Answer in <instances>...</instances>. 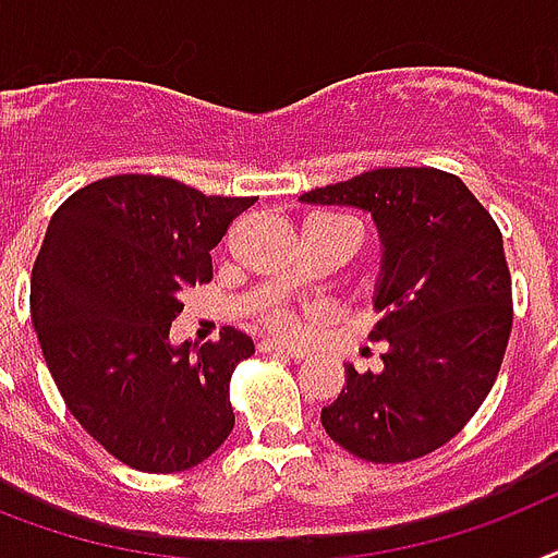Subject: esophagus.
<instances>
[{
    "label": "esophagus",
    "mask_w": 558,
    "mask_h": 558,
    "mask_svg": "<svg viewBox=\"0 0 558 558\" xmlns=\"http://www.w3.org/2000/svg\"><path fill=\"white\" fill-rule=\"evenodd\" d=\"M263 353H283V356H292L295 362H301V359H310V350L306 348H298V344H287V341H263L260 344Z\"/></svg>",
    "instance_id": "1"
}]
</instances>
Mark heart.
I'll return each mask as SVG.
<instances>
[{"instance_id":"1","label":"heart","mask_w":558,"mask_h":558,"mask_svg":"<svg viewBox=\"0 0 558 558\" xmlns=\"http://www.w3.org/2000/svg\"><path fill=\"white\" fill-rule=\"evenodd\" d=\"M269 324L275 327V330H289V327H292V318H289V313L278 310V313L269 315Z\"/></svg>"}]
</instances>
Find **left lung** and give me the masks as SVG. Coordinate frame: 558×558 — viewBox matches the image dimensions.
Returning a JSON list of instances; mask_svg holds the SVG:
<instances>
[{
    "instance_id": "left-lung-1",
    "label": "left lung",
    "mask_w": 558,
    "mask_h": 558,
    "mask_svg": "<svg viewBox=\"0 0 558 558\" xmlns=\"http://www.w3.org/2000/svg\"><path fill=\"white\" fill-rule=\"evenodd\" d=\"M301 202L371 214L381 254L371 336L388 350L379 371L344 365L324 432L371 463L440 449L481 408L510 341L512 283L495 219L434 168L371 170Z\"/></svg>"
}]
</instances>
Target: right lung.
Returning <instances> with one entry per match:
<instances>
[{
  "mask_svg": "<svg viewBox=\"0 0 558 558\" xmlns=\"http://www.w3.org/2000/svg\"><path fill=\"white\" fill-rule=\"evenodd\" d=\"M254 199L165 177H109L72 193L31 271V322L74 420L121 463L185 472L234 428L228 381L254 341H170L182 292L214 278L210 248Z\"/></svg>",
  "mask_w": 558,
  "mask_h": 558,
  "instance_id": "right-lung-1",
  "label": "right lung"
}]
</instances>
